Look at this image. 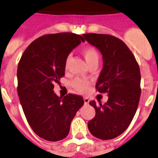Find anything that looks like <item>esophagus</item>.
I'll return each instance as SVG.
<instances>
[{
    "instance_id": "esophagus-1",
    "label": "esophagus",
    "mask_w": 158,
    "mask_h": 158,
    "mask_svg": "<svg viewBox=\"0 0 158 158\" xmlns=\"http://www.w3.org/2000/svg\"><path fill=\"white\" fill-rule=\"evenodd\" d=\"M84 102H85V105L89 104V99L88 98H87V97L84 98Z\"/></svg>"
}]
</instances>
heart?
<instances>
[{
  "label": "heart",
  "instance_id": "b5f03b06",
  "mask_svg": "<svg viewBox=\"0 0 158 158\" xmlns=\"http://www.w3.org/2000/svg\"><path fill=\"white\" fill-rule=\"evenodd\" d=\"M81 53L84 56L85 60L86 61L87 64H89L90 63L94 62V61H98V52L95 48H92V47H86L84 48L81 50ZM70 62V56L66 58L65 60L64 66L67 69L69 67ZM72 86L73 87L77 92H85L88 89L89 86V82L88 81L85 80V79H81V78H76L75 80L73 81L72 82Z\"/></svg>",
  "mask_w": 158,
  "mask_h": 158
}]
</instances>
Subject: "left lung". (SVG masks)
Masks as SVG:
<instances>
[{
  "instance_id": "obj_1",
  "label": "left lung",
  "mask_w": 158,
  "mask_h": 158,
  "mask_svg": "<svg viewBox=\"0 0 158 158\" xmlns=\"http://www.w3.org/2000/svg\"><path fill=\"white\" fill-rule=\"evenodd\" d=\"M83 37L102 55L103 68L95 87L99 93L108 94L105 104L89 102L96 113L88 122V128L98 139H114L128 127L137 110L141 93L140 68L130 49L118 38L93 33Z\"/></svg>"
}]
</instances>
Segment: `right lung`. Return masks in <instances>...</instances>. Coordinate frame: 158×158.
<instances>
[{
	"instance_id": "right-lung-1",
	"label": "right lung",
	"mask_w": 158,
	"mask_h": 158,
	"mask_svg": "<svg viewBox=\"0 0 158 158\" xmlns=\"http://www.w3.org/2000/svg\"><path fill=\"white\" fill-rule=\"evenodd\" d=\"M84 41L73 33L44 35L27 47L18 63V94L25 116L35 133L48 141L67 136L84 104L80 95L58 97L53 91L55 83L64 76L66 58Z\"/></svg>"
}]
</instances>
